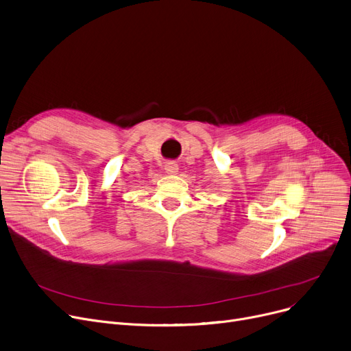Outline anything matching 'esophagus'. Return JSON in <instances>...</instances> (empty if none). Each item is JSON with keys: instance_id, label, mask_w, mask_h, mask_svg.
<instances>
[{"instance_id": "1", "label": "esophagus", "mask_w": 351, "mask_h": 351, "mask_svg": "<svg viewBox=\"0 0 351 351\" xmlns=\"http://www.w3.org/2000/svg\"><path fill=\"white\" fill-rule=\"evenodd\" d=\"M164 169H166V173H167V174H177V173H178L177 162L173 161V160L166 161V164H164Z\"/></svg>"}]
</instances>
